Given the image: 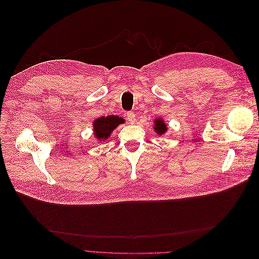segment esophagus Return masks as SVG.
<instances>
[{"instance_id":"esophagus-1","label":"esophagus","mask_w":259,"mask_h":259,"mask_svg":"<svg viewBox=\"0 0 259 259\" xmlns=\"http://www.w3.org/2000/svg\"><path fill=\"white\" fill-rule=\"evenodd\" d=\"M125 116H126L127 121L131 123V124H134L136 122V115L134 112L132 111H127L126 113H125Z\"/></svg>"}]
</instances>
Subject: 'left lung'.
<instances>
[{
    "label": "left lung",
    "mask_w": 259,
    "mask_h": 259,
    "mask_svg": "<svg viewBox=\"0 0 259 259\" xmlns=\"http://www.w3.org/2000/svg\"><path fill=\"white\" fill-rule=\"evenodd\" d=\"M155 125H154V131L158 133L159 135H162V134H164V133H165L166 131H167V127H166V125H165V123H164L162 120H160V119H155Z\"/></svg>",
    "instance_id": "8db88e82"
}]
</instances>
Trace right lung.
<instances>
[{
  "label": "right lung",
  "mask_w": 259,
  "mask_h": 259,
  "mask_svg": "<svg viewBox=\"0 0 259 259\" xmlns=\"http://www.w3.org/2000/svg\"><path fill=\"white\" fill-rule=\"evenodd\" d=\"M124 123L122 117L116 115H109V116H101L94 122V132L97 139H107L112 131L117 126V125Z\"/></svg>",
  "instance_id": "obj_1"
}]
</instances>
